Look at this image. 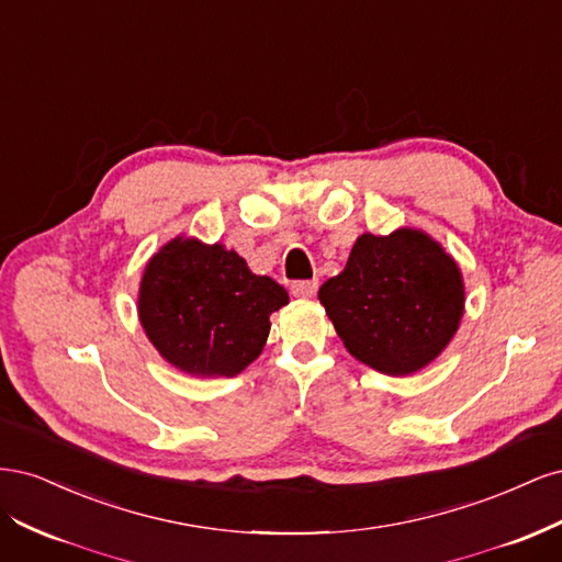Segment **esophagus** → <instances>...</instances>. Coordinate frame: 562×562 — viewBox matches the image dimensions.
Segmentation results:
<instances>
[{
    "label": "esophagus",
    "instance_id": "esophagus-1",
    "mask_svg": "<svg viewBox=\"0 0 562 562\" xmlns=\"http://www.w3.org/2000/svg\"><path fill=\"white\" fill-rule=\"evenodd\" d=\"M316 291H318V281L316 279H312V281H295L291 285V293L295 297H314Z\"/></svg>",
    "mask_w": 562,
    "mask_h": 562
}]
</instances>
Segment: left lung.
Wrapping results in <instances>:
<instances>
[{
    "label": "left lung",
    "instance_id": "8db88e82",
    "mask_svg": "<svg viewBox=\"0 0 562 562\" xmlns=\"http://www.w3.org/2000/svg\"><path fill=\"white\" fill-rule=\"evenodd\" d=\"M318 300L347 351L386 375H411L452 339L464 310L459 267L427 234L356 239L342 274Z\"/></svg>",
    "mask_w": 562,
    "mask_h": 562
}]
</instances>
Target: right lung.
<instances>
[{"instance_id": "1", "label": "right lung", "mask_w": 562, "mask_h": 562, "mask_svg": "<svg viewBox=\"0 0 562 562\" xmlns=\"http://www.w3.org/2000/svg\"><path fill=\"white\" fill-rule=\"evenodd\" d=\"M288 304L285 288L255 277L220 244L176 239L149 260L138 314L168 363L203 378H234L260 356L269 314Z\"/></svg>"}]
</instances>
